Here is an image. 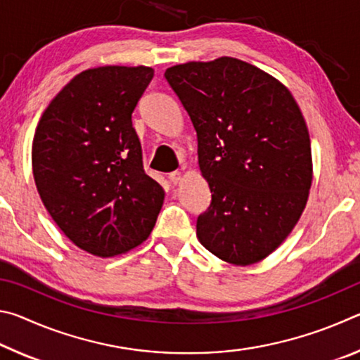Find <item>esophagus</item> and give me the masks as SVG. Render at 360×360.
I'll use <instances>...</instances> for the list:
<instances>
[{
  "instance_id": "esophagus-1",
  "label": "esophagus",
  "mask_w": 360,
  "mask_h": 360,
  "mask_svg": "<svg viewBox=\"0 0 360 360\" xmlns=\"http://www.w3.org/2000/svg\"><path fill=\"white\" fill-rule=\"evenodd\" d=\"M168 178H169V181H172V184H178V182L181 181V178H182V174H181V172H173V173H169L168 174Z\"/></svg>"
}]
</instances>
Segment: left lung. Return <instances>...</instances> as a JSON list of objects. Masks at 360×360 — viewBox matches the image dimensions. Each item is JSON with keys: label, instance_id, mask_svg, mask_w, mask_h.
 I'll return each mask as SVG.
<instances>
[{"label": "left lung", "instance_id": "1", "mask_svg": "<svg viewBox=\"0 0 360 360\" xmlns=\"http://www.w3.org/2000/svg\"><path fill=\"white\" fill-rule=\"evenodd\" d=\"M165 77L197 131L211 191L200 243L229 264L260 262L307 206L313 162L300 108L278 79L238 58L176 65Z\"/></svg>", "mask_w": 360, "mask_h": 360}]
</instances>
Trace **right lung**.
Wrapping results in <instances>:
<instances>
[{
	"label": "right lung",
	"instance_id": "1",
	"mask_svg": "<svg viewBox=\"0 0 360 360\" xmlns=\"http://www.w3.org/2000/svg\"><path fill=\"white\" fill-rule=\"evenodd\" d=\"M152 77L149 66L85 70L60 90L36 127L32 163L42 203L77 248L98 257L141 245L165 198L144 172L131 124Z\"/></svg>",
	"mask_w": 360,
	"mask_h": 360
}]
</instances>
